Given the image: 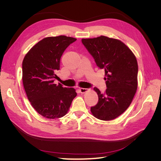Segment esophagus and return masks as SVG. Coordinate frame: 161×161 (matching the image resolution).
Instances as JSON below:
<instances>
[{"label":"esophagus","instance_id":"esophagus-1","mask_svg":"<svg viewBox=\"0 0 161 161\" xmlns=\"http://www.w3.org/2000/svg\"><path fill=\"white\" fill-rule=\"evenodd\" d=\"M80 92L81 93H85V92H87L89 91V89H85V88H80Z\"/></svg>","mask_w":161,"mask_h":161}]
</instances>
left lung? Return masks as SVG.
I'll list each match as a JSON object with an SVG mask.
<instances>
[{
    "label": "left lung",
    "mask_w": 161,
    "mask_h": 161,
    "mask_svg": "<svg viewBox=\"0 0 161 161\" xmlns=\"http://www.w3.org/2000/svg\"><path fill=\"white\" fill-rule=\"evenodd\" d=\"M82 43L94 58L97 66L105 70L107 89H99L97 104L91 108L96 118L109 121L128 108L138 89V62L134 53L121 41L104 36L82 39Z\"/></svg>",
    "instance_id": "1"
}]
</instances>
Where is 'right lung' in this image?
I'll list each match as a JSON object with an SVG mask.
<instances>
[{"instance_id":"1","label":"right lung","mask_w":161,"mask_h":161,"mask_svg":"<svg viewBox=\"0 0 161 161\" xmlns=\"http://www.w3.org/2000/svg\"><path fill=\"white\" fill-rule=\"evenodd\" d=\"M76 38L47 37L33 46L24 57L22 80L28 100L39 114L47 119L60 118L69 111L76 96L74 88L53 83L58 79L63 52Z\"/></svg>"}]
</instances>
